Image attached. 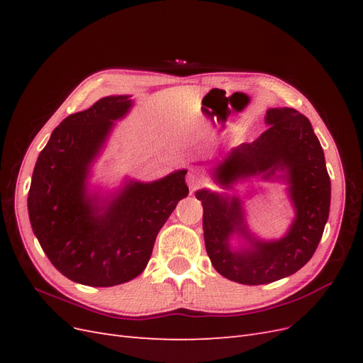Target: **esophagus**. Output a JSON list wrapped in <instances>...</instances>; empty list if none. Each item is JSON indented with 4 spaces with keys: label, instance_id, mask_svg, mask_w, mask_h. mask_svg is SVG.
I'll list each match as a JSON object with an SVG mask.
<instances>
[{
    "label": "esophagus",
    "instance_id": "obj_1",
    "mask_svg": "<svg viewBox=\"0 0 363 363\" xmlns=\"http://www.w3.org/2000/svg\"><path fill=\"white\" fill-rule=\"evenodd\" d=\"M203 180H204V177L199 169H191L188 172V175H186V183H188L191 191H195L196 188H200Z\"/></svg>",
    "mask_w": 363,
    "mask_h": 363
}]
</instances>
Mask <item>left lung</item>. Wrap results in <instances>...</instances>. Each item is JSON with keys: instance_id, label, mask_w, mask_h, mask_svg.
<instances>
[{"instance_id": "left-lung-1", "label": "left lung", "mask_w": 363, "mask_h": 363, "mask_svg": "<svg viewBox=\"0 0 363 363\" xmlns=\"http://www.w3.org/2000/svg\"><path fill=\"white\" fill-rule=\"evenodd\" d=\"M268 130L251 144L230 150L211 171L224 192L200 189L206 251L213 268L240 284H265L292 276L311 260L330 211V177L311 121L289 107L268 108ZM259 177L281 181L296 216L279 240H262L246 223L243 202L225 191ZM236 237L238 245L231 240Z\"/></svg>"}]
</instances>
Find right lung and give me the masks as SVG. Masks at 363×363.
I'll use <instances>...</instances> for the list:
<instances>
[{
    "mask_svg": "<svg viewBox=\"0 0 363 363\" xmlns=\"http://www.w3.org/2000/svg\"><path fill=\"white\" fill-rule=\"evenodd\" d=\"M131 95H111L54 128L28 191L33 233L57 271L86 286L107 288L145 269L159 230L188 196V169L155 182L124 179L113 192L91 188V174Z\"/></svg>",
    "mask_w": 363,
    "mask_h": 363,
    "instance_id": "add662e5",
    "label": "right lung"
}]
</instances>
